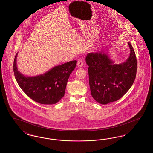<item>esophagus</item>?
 Returning a JSON list of instances; mask_svg holds the SVG:
<instances>
[{
	"label": "esophagus",
	"instance_id": "1",
	"mask_svg": "<svg viewBox=\"0 0 153 153\" xmlns=\"http://www.w3.org/2000/svg\"><path fill=\"white\" fill-rule=\"evenodd\" d=\"M83 65H84V62H83V61L82 59L78 60V61H77V66H78V67L81 68V67H82L83 66Z\"/></svg>",
	"mask_w": 153,
	"mask_h": 153
}]
</instances>
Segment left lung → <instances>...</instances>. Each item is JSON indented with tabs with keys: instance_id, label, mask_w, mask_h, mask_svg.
Here are the masks:
<instances>
[{
	"instance_id": "1",
	"label": "left lung",
	"mask_w": 153,
	"mask_h": 153,
	"mask_svg": "<svg viewBox=\"0 0 153 153\" xmlns=\"http://www.w3.org/2000/svg\"><path fill=\"white\" fill-rule=\"evenodd\" d=\"M130 54L126 62L115 64L102 52L90 53L85 60L88 67L91 95L95 100L107 104L120 99L133 84L137 74V61L131 44Z\"/></svg>"
}]
</instances>
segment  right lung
<instances>
[{
  "mask_svg": "<svg viewBox=\"0 0 153 153\" xmlns=\"http://www.w3.org/2000/svg\"><path fill=\"white\" fill-rule=\"evenodd\" d=\"M16 53L14 61L15 77L23 91L34 101L43 104L58 102L64 96L69 77L74 69L77 61L56 66L43 74L26 77L18 71Z\"/></svg>",
  "mask_w": 153,
  "mask_h": 153,
  "instance_id": "obj_1",
  "label": "right lung"
}]
</instances>
